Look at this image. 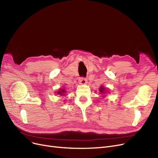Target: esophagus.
<instances>
[{"mask_svg":"<svg viewBox=\"0 0 158 158\" xmlns=\"http://www.w3.org/2000/svg\"><path fill=\"white\" fill-rule=\"evenodd\" d=\"M79 83L81 85H86L87 83V80L86 78H83V77L80 78L79 80Z\"/></svg>","mask_w":158,"mask_h":158,"instance_id":"34e87169","label":"esophagus"}]
</instances>
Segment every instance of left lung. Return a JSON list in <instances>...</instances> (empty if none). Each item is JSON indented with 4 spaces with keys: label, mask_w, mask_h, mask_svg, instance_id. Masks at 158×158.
<instances>
[{
    "label": "left lung",
    "mask_w": 158,
    "mask_h": 158,
    "mask_svg": "<svg viewBox=\"0 0 158 158\" xmlns=\"http://www.w3.org/2000/svg\"><path fill=\"white\" fill-rule=\"evenodd\" d=\"M99 91H100V94L102 95V96L103 98L106 96L107 93H109V91L107 90V89L106 88V87H104L103 86H100V88H99Z\"/></svg>",
    "instance_id": "1"
}]
</instances>
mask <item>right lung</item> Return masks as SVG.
Here are the masks:
<instances>
[{"label": "right lung", "instance_id": "right-lung-1", "mask_svg": "<svg viewBox=\"0 0 158 158\" xmlns=\"http://www.w3.org/2000/svg\"><path fill=\"white\" fill-rule=\"evenodd\" d=\"M66 92H66V89H64V87H63V88H60V89L58 90L56 92V94L60 95V96H65Z\"/></svg>", "mask_w": 158, "mask_h": 158}]
</instances>
